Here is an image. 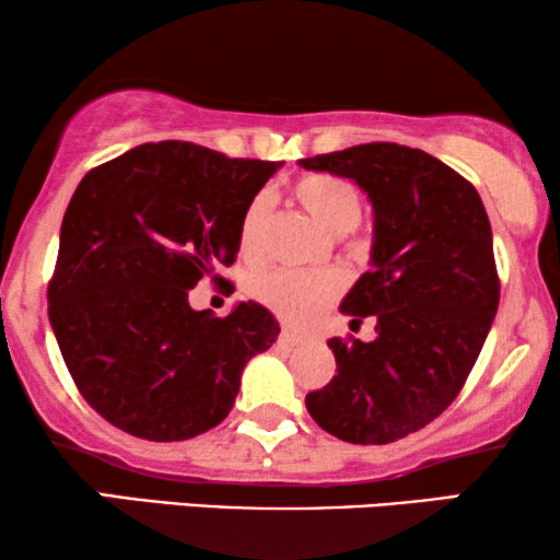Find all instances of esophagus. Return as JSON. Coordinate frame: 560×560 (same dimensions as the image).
I'll return each instance as SVG.
<instances>
[{
    "label": "esophagus",
    "instance_id": "obj_1",
    "mask_svg": "<svg viewBox=\"0 0 560 560\" xmlns=\"http://www.w3.org/2000/svg\"><path fill=\"white\" fill-rule=\"evenodd\" d=\"M278 341L282 343V347H290V349H293V347H298V343H303V336H301V334H295L293 328H282V331H280V339H278Z\"/></svg>",
    "mask_w": 560,
    "mask_h": 560
}]
</instances>
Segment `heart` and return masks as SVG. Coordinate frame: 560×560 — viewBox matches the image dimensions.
<instances>
[{"instance_id": "1", "label": "heart", "mask_w": 560, "mask_h": 560, "mask_svg": "<svg viewBox=\"0 0 560 560\" xmlns=\"http://www.w3.org/2000/svg\"><path fill=\"white\" fill-rule=\"evenodd\" d=\"M295 201L318 221L326 232L347 234L362 219V196L349 180L328 173H311L295 180ZM272 198L257 194L244 206L240 219V247L247 257L262 252L267 224H270ZM343 290V278L334 270H262L252 275L249 295L275 316L290 324L305 326L318 316L326 305H331Z\"/></svg>"}]
</instances>
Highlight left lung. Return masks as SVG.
Segmentation results:
<instances>
[{"label":"left lung","instance_id":"left-lung-1","mask_svg":"<svg viewBox=\"0 0 560 560\" xmlns=\"http://www.w3.org/2000/svg\"><path fill=\"white\" fill-rule=\"evenodd\" d=\"M351 178L374 209L372 270L343 298L372 341L331 339L336 374L305 395L311 418L349 443H393L462 393L500 305L492 226L477 188L439 158L395 142L298 160Z\"/></svg>","mask_w":560,"mask_h":560}]
</instances>
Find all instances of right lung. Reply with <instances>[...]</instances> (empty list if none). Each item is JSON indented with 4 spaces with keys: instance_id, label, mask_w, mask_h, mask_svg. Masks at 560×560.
Wrapping results in <instances>:
<instances>
[{
    "instance_id": "add662e5",
    "label": "right lung",
    "mask_w": 560,
    "mask_h": 560,
    "mask_svg": "<svg viewBox=\"0 0 560 560\" xmlns=\"http://www.w3.org/2000/svg\"><path fill=\"white\" fill-rule=\"evenodd\" d=\"M280 167L165 140L83 175L60 226L48 316L75 387L112 425L186 441L229 416L244 364L280 324L252 301L224 318L194 311L188 293L234 262L244 206Z\"/></svg>"
}]
</instances>
